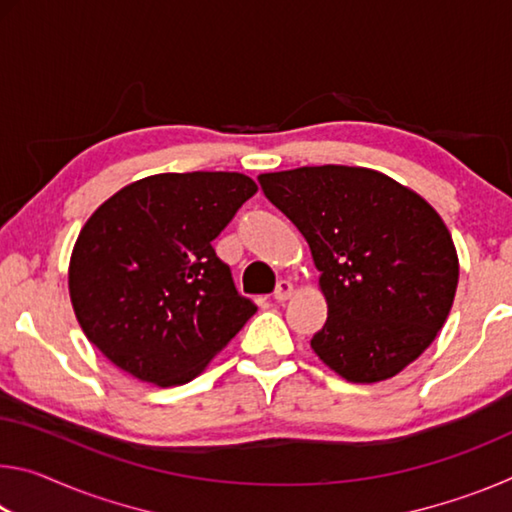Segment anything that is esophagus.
<instances>
[{
    "mask_svg": "<svg viewBox=\"0 0 512 512\" xmlns=\"http://www.w3.org/2000/svg\"><path fill=\"white\" fill-rule=\"evenodd\" d=\"M293 296V284L289 282V280H280L277 282V287H275V291H273V298L277 300V302H284V300H289Z\"/></svg>",
    "mask_w": 512,
    "mask_h": 512,
    "instance_id": "1",
    "label": "esophagus"
}]
</instances>
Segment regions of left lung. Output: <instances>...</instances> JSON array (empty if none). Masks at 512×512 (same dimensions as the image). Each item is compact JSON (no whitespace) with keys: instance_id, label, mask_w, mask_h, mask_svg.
<instances>
[{"instance_id":"left-lung-1","label":"left lung","mask_w":512,"mask_h":512,"mask_svg":"<svg viewBox=\"0 0 512 512\" xmlns=\"http://www.w3.org/2000/svg\"><path fill=\"white\" fill-rule=\"evenodd\" d=\"M264 196L307 239L327 320L311 339L354 384L395 377L452 309L458 257L438 212L384 173L323 164L262 173Z\"/></svg>"}]
</instances>
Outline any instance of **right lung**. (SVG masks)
<instances>
[{"label": "right lung", "mask_w": 512, "mask_h": 512, "mask_svg": "<svg viewBox=\"0 0 512 512\" xmlns=\"http://www.w3.org/2000/svg\"><path fill=\"white\" fill-rule=\"evenodd\" d=\"M255 192L244 173L192 171L110 196L69 259V298L90 343L162 388L201 375L257 311L212 248Z\"/></svg>", "instance_id": "obj_1"}]
</instances>
